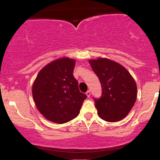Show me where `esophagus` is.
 Segmentation results:
<instances>
[{"instance_id": "esophagus-1", "label": "esophagus", "mask_w": 160, "mask_h": 160, "mask_svg": "<svg viewBox=\"0 0 160 160\" xmlns=\"http://www.w3.org/2000/svg\"><path fill=\"white\" fill-rule=\"evenodd\" d=\"M86 95H87V97H89V96H90V95H91L90 90H88V91L86 92Z\"/></svg>"}]
</instances>
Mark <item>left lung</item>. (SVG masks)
<instances>
[{"mask_svg":"<svg viewBox=\"0 0 160 160\" xmlns=\"http://www.w3.org/2000/svg\"><path fill=\"white\" fill-rule=\"evenodd\" d=\"M102 86L100 98H93L98 114L108 122L126 117L135 104L137 86L123 66L108 58L89 60Z\"/></svg>","mask_w":160,"mask_h":160,"instance_id":"obj_1","label":"left lung"}]
</instances>
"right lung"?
Masks as SVG:
<instances>
[{
  "label": "right lung",
  "mask_w": 160,
  "mask_h": 160,
  "mask_svg": "<svg viewBox=\"0 0 160 160\" xmlns=\"http://www.w3.org/2000/svg\"><path fill=\"white\" fill-rule=\"evenodd\" d=\"M75 60L62 58L52 62L38 73L32 95L38 111L47 120L65 123L78 117L86 95L79 90L73 75Z\"/></svg>",
  "instance_id": "obj_1"
}]
</instances>
